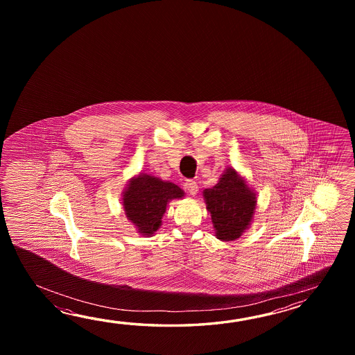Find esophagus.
<instances>
[{
	"label": "esophagus",
	"instance_id": "34e87169",
	"mask_svg": "<svg viewBox=\"0 0 355 355\" xmlns=\"http://www.w3.org/2000/svg\"><path fill=\"white\" fill-rule=\"evenodd\" d=\"M184 187L185 189L188 190L189 193L191 194V196H196V193H198V184H196V181L191 180V179H188V180H185V184H184Z\"/></svg>",
	"mask_w": 355,
	"mask_h": 355
}]
</instances>
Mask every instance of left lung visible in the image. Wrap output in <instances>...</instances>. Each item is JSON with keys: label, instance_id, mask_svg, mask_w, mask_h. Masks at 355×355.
I'll use <instances>...</instances> for the list:
<instances>
[{"label": "left lung", "instance_id": "1", "mask_svg": "<svg viewBox=\"0 0 355 355\" xmlns=\"http://www.w3.org/2000/svg\"><path fill=\"white\" fill-rule=\"evenodd\" d=\"M207 209L211 213L216 237L220 241H234L249 228L257 198L254 189L234 167H227L218 182L203 191Z\"/></svg>", "mask_w": 355, "mask_h": 355}]
</instances>
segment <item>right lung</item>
I'll return each instance as SVG.
<instances>
[{"label": "right lung", "instance_id": "obj_1", "mask_svg": "<svg viewBox=\"0 0 355 355\" xmlns=\"http://www.w3.org/2000/svg\"><path fill=\"white\" fill-rule=\"evenodd\" d=\"M184 194V190L174 182L139 173L129 179L121 203L137 232L144 237H151L162 223L167 204L173 199H181Z\"/></svg>", "mask_w": 355, "mask_h": 355}]
</instances>
